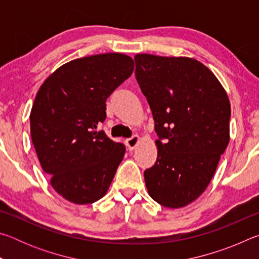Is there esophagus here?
Listing matches in <instances>:
<instances>
[{"label":"esophagus","mask_w":259,"mask_h":259,"mask_svg":"<svg viewBox=\"0 0 259 259\" xmlns=\"http://www.w3.org/2000/svg\"><path fill=\"white\" fill-rule=\"evenodd\" d=\"M140 138L138 136H133V137H130L125 140L126 143V146H128L129 150H134V148L138 145Z\"/></svg>","instance_id":"esophagus-1"}]
</instances>
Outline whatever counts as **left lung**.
I'll use <instances>...</instances> for the list:
<instances>
[{"label": "left lung", "mask_w": 259, "mask_h": 259, "mask_svg": "<svg viewBox=\"0 0 259 259\" xmlns=\"http://www.w3.org/2000/svg\"><path fill=\"white\" fill-rule=\"evenodd\" d=\"M150 104L157 159L144 172L151 198L182 208L205 191L230 142V99L210 69L188 57L135 56Z\"/></svg>", "instance_id": "1"}]
</instances>
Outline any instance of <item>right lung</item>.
I'll use <instances>...</instances> for the list:
<instances>
[{"instance_id": "1", "label": "right lung", "mask_w": 259, "mask_h": 259, "mask_svg": "<svg viewBox=\"0 0 259 259\" xmlns=\"http://www.w3.org/2000/svg\"><path fill=\"white\" fill-rule=\"evenodd\" d=\"M134 60L123 54L83 57L48 76L30 111V136L54 190L69 202L94 203L106 194L125 147L97 125L106 99L130 77Z\"/></svg>"}]
</instances>
